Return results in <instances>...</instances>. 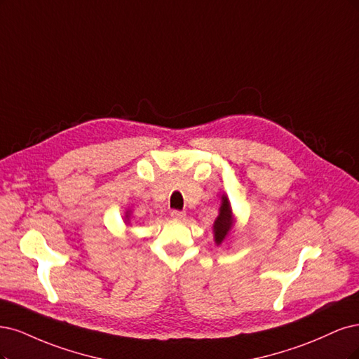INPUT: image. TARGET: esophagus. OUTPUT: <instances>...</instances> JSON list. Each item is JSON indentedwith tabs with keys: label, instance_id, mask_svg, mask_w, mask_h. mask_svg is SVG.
Instances as JSON below:
<instances>
[{
	"label": "esophagus",
	"instance_id": "obj_1",
	"mask_svg": "<svg viewBox=\"0 0 359 359\" xmlns=\"http://www.w3.org/2000/svg\"><path fill=\"white\" fill-rule=\"evenodd\" d=\"M171 217L176 219V221H184V217H187V213L180 212V210H172L171 212Z\"/></svg>",
	"mask_w": 359,
	"mask_h": 359
}]
</instances>
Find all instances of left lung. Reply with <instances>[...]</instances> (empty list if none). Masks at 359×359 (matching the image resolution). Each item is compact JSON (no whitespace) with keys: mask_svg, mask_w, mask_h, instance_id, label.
<instances>
[{"mask_svg":"<svg viewBox=\"0 0 359 359\" xmlns=\"http://www.w3.org/2000/svg\"><path fill=\"white\" fill-rule=\"evenodd\" d=\"M237 224V219L234 216L233 207L228 200V196L224 194L221 207H219V215L213 222V237L216 246H221L226 241V238L233 233V229Z\"/></svg>","mask_w":359,"mask_h":359,"instance_id":"left-lung-1","label":"left lung"}]
</instances>
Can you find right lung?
<instances>
[{"mask_svg":"<svg viewBox=\"0 0 359 359\" xmlns=\"http://www.w3.org/2000/svg\"><path fill=\"white\" fill-rule=\"evenodd\" d=\"M123 219H125L123 222H125L126 225H130V221H131V210H130V209L125 212V217H123Z\"/></svg>","mask_w":359,"mask_h":359,"instance_id":"add662e5","label":"right lung"}]
</instances>
